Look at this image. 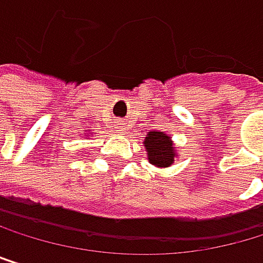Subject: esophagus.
<instances>
[{
    "label": "esophagus",
    "mask_w": 263,
    "mask_h": 263,
    "mask_svg": "<svg viewBox=\"0 0 263 263\" xmlns=\"http://www.w3.org/2000/svg\"><path fill=\"white\" fill-rule=\"evenodd\" d=\"M117 129H118V130H123V126H117Z\"/></svg>",
    "instance_id": "34e87169"
}]
</instances>
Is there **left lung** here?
I'll use <instances>...</instances> for the list:
<instances>
[{"instance_id":"obj_1","label":"left lung","mask_w":263,"mask_h":263,"mask_svg":"<svg viewBox=\"0 0 263 263\" xmlns=\"http://www.w3.org/2000/svg\"><path fill=\"white\" fill-rule=\"evenodd\" d=\"M145 148L148 151V161L158 167H168L174 162L175 149L170 142V137L164 133H149L145 139Z\"/></svg>"}]
</instances>
